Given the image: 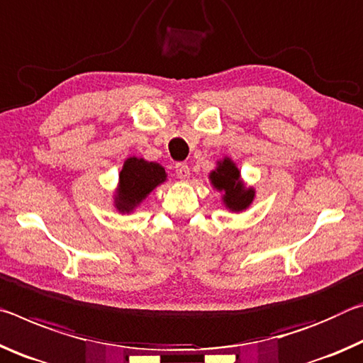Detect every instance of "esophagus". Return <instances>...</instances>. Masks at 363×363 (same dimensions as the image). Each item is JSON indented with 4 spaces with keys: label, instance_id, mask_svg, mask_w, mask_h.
<instances>
[{
    "label": "esophagus",
    "instance_id": "obj_1",
    "mask_svg": "<svg viewBox=\"0 0 363 363\" xmlns=\"http://www.w3.org/2000/svg\"><path fill=\"white\" fill-rule=\"evenodd\" d=\"M175 174H177V177L180 178V180H183V182L188 180L189 175H191V174H189V167H188L186 164H177V165H175Z\"/></svg>",
    "mask_w": 363,
    "mask_h": 363
}]
</instances>
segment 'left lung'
I'll use <instances>...</instances> for the list:
<instances>
[{"label": "left lung", "instance_id": "left-lung-1", "mask_svg": "<svg viewBox=\"0 0 363 363\" xmlns=\"http://www.w3.org/2000/svg\"><path fill=\"white\" fill-rule=\"evenodd\" d=\"M209 180L217 191L223 193L222 201L230 212H242L252 204L255 191L241 180V172L230 157L218 160L217 167L209 174Z\"/></svg>", "mask_w": 363, "mask_h": 363}]
</instances>
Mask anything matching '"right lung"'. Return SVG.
I'll list each match as a JSON object with an SVG mask.
<instances>
[{"label": "right lung", "instance_id": "obj_1", "mask_svg": "<svg viewBox=\"0 0 363 363\" xmlns=\"http://www.w3.org/2000/svg\"><path fill=\"white\" fill-rule=\"evenodd\" d=\"M167 180V172L157 162L132 156L125 159L118 174L114 206L121 213H130L147 198L154 188Z\"/></svg>", "mask_w": 363, "mask_h": 363}]
</instances>
